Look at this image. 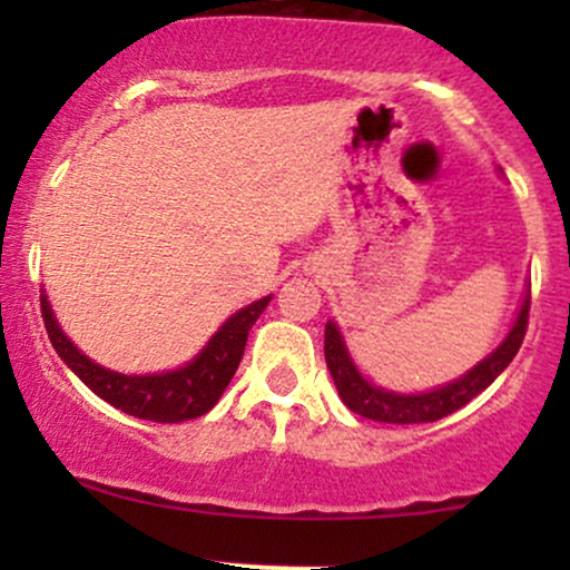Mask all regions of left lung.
Segmentation results:
<instances>
[{
	"instance_id": "left-lung-1",
	"label": "left lung",
	"mask_w": 570,
	"mask_h": 570,
	"mask_svg": "<svg viewBox=\"0 0 570 570\" xmlns=\"http://www.w3.org/2000/svg\"><path fill=\"white\" fill-rule=\"evenodd\" d=\"M528 311H531V299L522 303L520 316L509 332L507 340L495 348L485 362H480L476 367L463 375L461 381L448 383L444 389L431 391V394H417V396H399L389 394V391L375 389V385L364 381L358 375V370L353 367L348 351H345L343 337H340L335 324H326L324 330V358L326 367L332 372V381L337 385V394L353 412H358L362 417L381 423H431L440 421V417L450 415V412L461 410L463 404H469L476 394L488 389L503 370L509 367V362L520 351L522 340L528 332Z\"/></svg>"
}]
</instances>
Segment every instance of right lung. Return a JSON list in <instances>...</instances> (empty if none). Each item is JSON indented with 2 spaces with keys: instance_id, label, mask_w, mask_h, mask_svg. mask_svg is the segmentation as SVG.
Wrapping results in <instances>:
<instances>
[{
  "instance_id": "right-lung-1",
  "label": "right lung",
  "mask_w": 570,
  "mask_h": 570,
  "mask_svg": "<svg viewBox=\"0 0 570 570\" xmlns=\"http://www.w3.org/2000/svg\"><path fill=\"white\" fill-rule=\"evenodd\" d=\"M42 299V322L50 343H53L58 356L69 364L71 372L112 407L155 423H181L189 417H200L217 404L222 391L233 381L235 370L244 358L248 330L271 303V297H263L235 313L233 318H227L225 326L208 340L206 348L187 367L166 372V375L134 377L104 370L90 358H85L58 330L48 299Z\"/></svg>"
}]
</instances>
